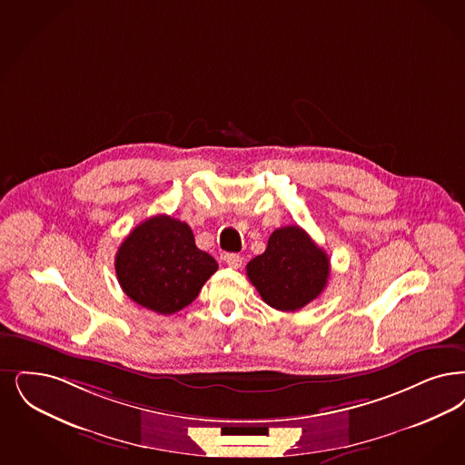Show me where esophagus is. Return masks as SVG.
Listing matches in <instances>:
<instances>
[{
    "label": "esophagus",
    "mask_w": 465,
    "mask_h": 465,
    "mask_svg": "<svg viewBox=\"0 0 465 465\" xmlns=\"http://www.w3.org/2000/svg\"><path fill=\"white\" fill-rule=\"evenodd\" d=\"M224 262L230 266V268H235V270H239L242 266V256L239 254H233V252H230V254H224L223 256Z\"/></svg>",
    "instance_id": "1"
}]
</instances>
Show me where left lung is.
Wrapping results in <instances>:
<instances>
[{
    "label": "left lung",
    "instance_id": "1",
    "mask_svg": "<svg viewBox=\"0 0 465 465\" xmlns=\"http://www.w3.org/2000/svg\"><path fill=\"white\" fill-rule=\"evenodd\" d=\"M245 270L268 306L298 312L323 292L331 261L301 226L291 224L275 230L266 251L249 261Z\"/></svg>",
    "mask_w": 465,
    "mask_h": 465
}]
</instances>
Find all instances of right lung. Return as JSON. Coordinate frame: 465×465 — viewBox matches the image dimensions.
I'll return each instance as SVG.
<instances>
[{
    "mask_svg": "<svg viewBox=\"0 0 465 465\" xmlns=\"http://www.w3.org/2000/svg\"><path fill=\"white\" fill-rule=\"evenodd\" d=\"M216 270L218 262L195 245L190 226L166 214L138 224L115 254L126 296L161 315L188 306Z\"/></svg>",
    "mask_w": 465,
    "mask_h": 465,
    "instance_id": "obj_1",
    "label": "right lung"
}]
</instances>
